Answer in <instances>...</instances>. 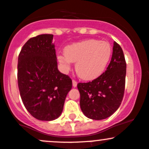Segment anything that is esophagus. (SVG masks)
<instances>
[{
  "mask_svg": "<svg viewBox=\"0 0 149 149\" xmlns=\"http://www.w3.org/2000/svg\"><path fill=\"white\" fill-rule=\"evenodd\" d=\"M72 85L74 87H76L77 85V81L76 80H74V79H73L72 80Z\"/></svg>",
  "mask_w": 149,
  "mask_h": 149,
  "instance_id": "obj_1",
  "label": "esophagus"
}]
</instances>
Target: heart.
<instances>
[{
  "instance_id": "heart-1",
  "label": "heart",
  "mask_w": 149,
  "mask_h": 149,
  "mask_svg": "<svg viewBox=\"0 0 149 149\" xmlns=\"http://www.w3.org/2000/svg\"><path fill=\"white\" fill-rule=\"evenodd\" d=\"M111 45L105 41L88 39L67 46L65 53L59 54L57 59L65 70L76 62L78 76L85 80L100 77L106 70L111 56Z\"/></svg>"
}]
</instances>
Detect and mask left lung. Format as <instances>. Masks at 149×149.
Segmentation results:
<instances>
[{"label": "left lung", "mask_w": 149, "mask_h": 149, "mask_svg": "<svg viewBox=\"0 0 149 149\" xmlns=\"http://www.w3.org/2000/svg\"><path fill=\"white\" fill-rule=\"evenodd\" d=\"M126 73L124 52L114 42L112 57L106 71L92 81L77 84L80 108L87 117L104 119L118 109L124 97Z\"/></svg>", "instance_id": "8db88e82"}]
</instances>
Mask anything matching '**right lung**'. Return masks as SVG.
I'll use <instances>...</instances> for the list:
<instances>
[{"mask_svg":"<svg viewBox=\"0 0 149 149\" xmlns=\"http://www.w3.org/2000/svg\"><path fill=\"white\" fill-rule=\"evenodd\" d=\"M53 35L33 37L18 55L17 84L23 103L33 117L52 121L60 116L71 78L57 69Z\"/></svg>","mask_w":149,"mask_h":149,"instance_id":"1","label":"right lung"}]
</instances>
